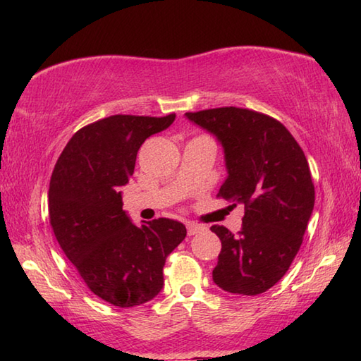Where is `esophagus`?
Masks as SVG:
<instances>
[{
	"instance_id": "esophagus-1",
	"label": "esophagus",
	"mask_w": 361,
	"mask_h": 361,
	"mask_svg": "<svg viewBox=\"0 0 361 361\" xmlns=\"http://www.w3.org/2000/svg\"><path fill=\"white\" fill-rule=\"evenodd\" d=\"M186 228H188V234H189V235H195V234L202 233V231H204V229H206L203 225L192 224V221H188V224H186Z\"/></svg>"
}]
</instances>
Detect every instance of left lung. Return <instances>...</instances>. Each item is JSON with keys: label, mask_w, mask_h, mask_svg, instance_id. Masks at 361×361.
<instances>
[{"label": "left lung", "mask_w": 361, "mask_h": 361, "mask_svg": "<svg viewBox=\"0 0 361 361\" xmlns=\"http://www.w3.org/2000/svg\"><path fill=\"white\" fill-rule=\"evenodd\" d=\"M185 116L224 147L228 176L219 197L245 206L239 234L211 226L221 240L212 279L233 295L264 293L287 273L312 216L307 159L288 130L267 114L221 106Z\"/></svg>", "instance_id": "1"}]
</instances>
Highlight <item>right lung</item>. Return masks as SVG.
<instances>
[{"mask_svg": "<svg viewBox=\"0 0 361 361\" xmlns=\"http://www.w3.org/2000/svg\"><path fill=\"white\" fill-rule=\"evenodd\" d=\"M175 121L114 114L80 128L59 157L49 183L56 239L87 287L118 307H135L164 286L166 257L185 240L186 226L157 219L132 224L121 186L133 175L149 136Z\"/></svg>", "mask_w": 361, "mask_h": 361, "instance_id": "add662e5", "label": "right lung"}]
</instances>
